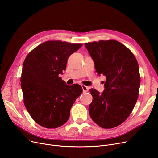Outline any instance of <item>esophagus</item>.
Instances as JSON below:
<instances>
[{
    "label": "esophagus",
    "mask_w": 158,
    "mask_h": 158,
    "mask_svg": "<svg viewBox=\"0 0 158 158\" xmlns=\"http://www.w3.org/2000/svg\"><path fill=\"white\" fill-rule=\"evenodd\" d=\"M81 86H82V89H83V91L84 93H86L87 92V91L89 90V88L87 87V86H86L85 85H81Z\"/></svg>",
    "instance_id": "1"
}]
</instances>
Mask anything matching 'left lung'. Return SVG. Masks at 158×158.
I'll return each mask as SVG.
<instances>
[{
    "label": "left lung",
    "mask_w": 158,
    "mask_h": 158,
    "mask_svg": "<svg viewBox=\"0 0 158 158\" xmlns=\"http://www.w3.org/2000/svg\"><path fill=\"white\" fill-rule=\"evenodd\" d=\"M96 72L106 77L102 93L90 89L91 119L104 129L121 125L128 118L138 99L140 85L137 60L125 45L114 40L85 43Z\"/></svg>",
    "instance_id": "1"
}]
</instances>
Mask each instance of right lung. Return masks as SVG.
<instances>
[{"mask_svg":"<svg viewBox=\"0 0 158 158\" xmlns=\"http://www.w3.org/2000/svg\"><path fill=\"white\" fill-rule=\"evenodd\" d=\"M82 45L49 40L25 58L20 79L23 102L29 115L40 126L55 129L65 123L71 108L82 93L81 85L69 86L60 77L69 56Z\"/></svg>","mask_w":158,"mask_h":158,"instance_id":"obj_1","label":"right lung"}]
</instances>
